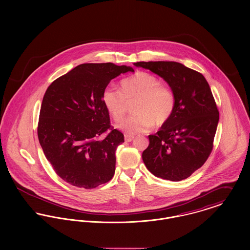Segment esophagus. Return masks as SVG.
I'll return each mask as SVG.
<instances>
[{
    "mask_svg": "<svg viewBox=\"0 0 250 250\" xmlns=\"http://www.w3.org/2000/svg\"><path fill=\"white\" fill-rule=\"evenodd\" d=\"M125 141L126 142H128V143H131V142H133V140L135 139V137L134 136H131V135H125Z\"/></svg>",
    "mask_w": 250,
    "mask_h": 250,
    "instance_id": "obj_1",
    "label": "esophagus"
}]
</instances>
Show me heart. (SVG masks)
Instances as JSON below:
<instances>
[{"mask_svg":"<svg viewBox=\"0 0 250 250\" xmlns=\"http://www.w3.org/2000/svg\"><path fill=\"white\" fill-rule=\"evenodd\" d=\"M120 90L108 86L102 93V101L116 123L127 114L129 105L135 103V115L121 124L128 134H139L151 130L155 124L163 127L171 119L176 99L172 89L161 83L155 75L137 71L120 82Z\"/></svg>","mask_w":250,"mask_h":250,"instance_id":"obj_1","label":"heart"}]
</instances>
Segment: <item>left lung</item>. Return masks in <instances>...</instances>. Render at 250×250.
I'll list each match as a JSON object with an SVG mask.
<instances>
[{
  "label": "left lung",
  "mask_w": 250,
  "mask_h": 250,
  "mask_svg": "<svg viewBox=\"0 0 250 250\" xmlns=\"http://www.w3.org/2000/svg\"><path fill=\"white\" fill-rule=\"evenodd\" d=\"M136 66L162 77L174 92L176 105L167 124L148 136L143 152L147 169L157 177L181 181L209 158L219 112L204 76L175 62H140Z\"/></svg>",
  "instance_id": "8db88e82"
}]
</instances>
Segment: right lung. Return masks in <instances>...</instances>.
Returning <instances> with one entry per match:
<instances>
[{"label": "right lung", "instance_id": "1", "mask_svg": "<svg viewBox=\"0 0 250 250\" xmlns=\"http://www.w3.org/2000/svg\"><path fill=\"white\" fill-rule=\"evenodd\" d=\"M114 63H83L55 80L40 107L37 136L55 172L86 189L105 184L115 171V150L124 135L110 125L102 93L120 74Z\"/></svg>", "mask_w": 250, "mask_h": 250}]
</instances>
